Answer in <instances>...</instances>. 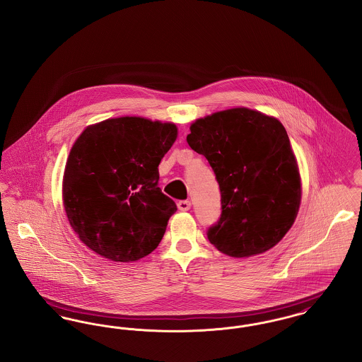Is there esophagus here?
<instances>
[{
	"label": "esophagus",
	"mask_w": 362,
	"mask_h": 362,
	"mask_svg": "<svg viewBox=\"0 0 362 362\" xmlns=\"http://www.w3.org/2000/svg\"><path fill=\"white\" fill-rule=\"evenodd\" d=\"M189 207H191V202L189 201H179L177 202V209L180 211H187V210H189Z\"/></svg>",
	"instance_id": "obj_1"
}]
</instances>
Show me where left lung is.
<instances>
[{
	"mask_svg": "<svg viewBox=\"0 0 362 362\" xmlns=\"http://www.w3.org/2000/svg\"><path fill=\"white\" fill-rule=\"evenodd\" d=\"M189 132V148L206 157L221 191L223 213L209 229V241L232 258L273 248L294 224L303 194L284 124L236 107L192 122Z\"/></svg>",
	"mask_w": 362,
	"mask_h": 362,
	"instance_id": "left-lung-1",
	"label": "left lung"
}]
</instances>
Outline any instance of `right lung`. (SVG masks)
<instances>
[{"mask_svg": "<svg viewBox=\"0 0 362 362\" xmlns=\"http://www.w3.org/2000/svg\"><path fill=\"white\" fill-rule=\"evenodd\" d=\"M176 138L173 122L119 117L86 126L74 141L62 202L89 250L129 263L157 248L176 211L158 187V164Z\"/></svg>", "mask_w": 362, "mask_h": 362, "instance_id": "right-lung-1", "label": "right lung"}]
</instances>
